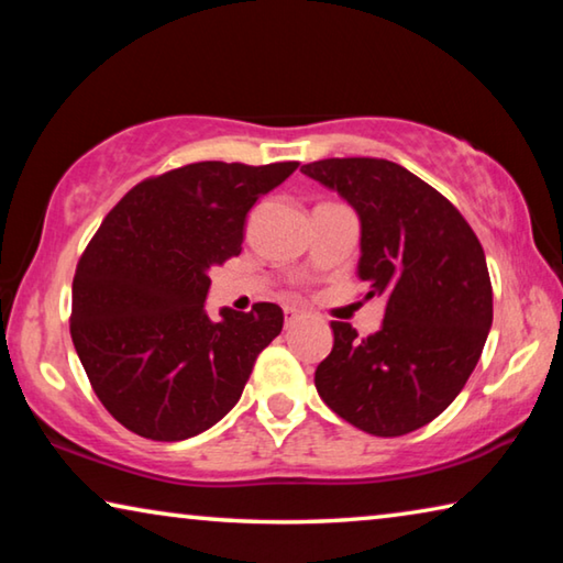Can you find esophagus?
Returning <instances> with one entry per match:
<instances>
[{
  "label": "esophagus",
  "mask_w": 563,
  "mask_h": 563,
  "mask_svg": "<svg viewBox=\"0 0 563 563\" xmlns=\"http://www.w3.org/2000/svg\"><path fill=\"white\" fill-rule=\"evenodd\" d=\"M300 318H302V312L298 308H285V328H292Z\"/></svg>",
  "instance_id": "34e87169"
}]
</instances>
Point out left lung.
<instances>
[{
  "instance_id": "left-lung-1",
  "label": "left lung",
  "mask_w": 563,
  "mask_h": 563,
  "mask_svg": "<svg viewBox=\"0 0 563 563\" xmlns=\"http://www.w3.org/2000/svg\"><path fill=\"white\" fill-rule=\"evenodd\" d=\"M360 218V280L385 295V320L357 338L332 322L316 387L332 412L375 437L415 432L462 393L492 328L479 238L422 178L385 158H325L300 168Z\"/></svg>"
}]
</instances>
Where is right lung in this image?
<instances>
[{"mask_svg":"<svg viewBox=\"0 0 563 563\" xmlns=\"http://www.w3.org/2000/svg\"><path fill=\"white\" fill-rule=\"evenodd\" d=\"M298 161H201L141 180L76 265L71 340L111 417L146 440L206 432L283 330L275 302L206 316L211 271L241 253L245 216Z\"/></svg>","mask_w":563,"mask_h":563,"instance_id":"add662e5","label":"right lung"}]
</instances>
